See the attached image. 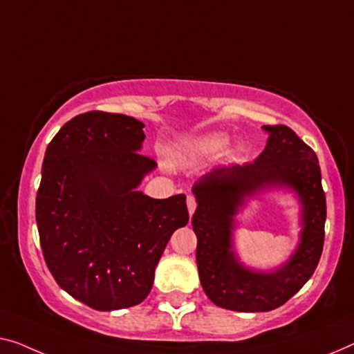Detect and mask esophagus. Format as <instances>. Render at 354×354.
Wrapping results in <instances>:
<instances>
[{
	"label": "esophagus",
	"mask_w": 354,
	"mask_h": 354,
	"mask_svg": "<svg viewBox=\"0 0 354 354\" xmlns=\"http://www.w3.org/2000/svg\"><path fill=\"white\" fill-rule=\"evenodd\" d=\"M187 209H189V214H194V211H195V208H197V202H195V197L194 195H187Z\"/></svg>",
	"instance_id": "esophagus-1"
}]
</instances>
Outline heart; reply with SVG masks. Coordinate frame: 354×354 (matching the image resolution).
Returning <instances> with one entry per match:
<instances>
[{
  "label": "heart",
  "instance_id": "b5f03b06",
  "mask_svg": "<svg viewBox=\"0 0 354 354\" xmlns=\"http://www.w3.org/2000/svg\"><path fill=\"white\" fill-rule=\"evenodd\" d=\"M229 143V136L225 133H208L192 141V149L200 156H214L224 149Z\"/></svg>",
  "mask_w": 354,
  "mask_h": 354
}]
</instances>
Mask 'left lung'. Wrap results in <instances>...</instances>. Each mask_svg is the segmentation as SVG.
<instances>
[{
	"label": "left lung",
	"instance_id": "left-lung-1",
	"mask_svg": "<svg viewBox=\"0 0 354 354\" xmlns=\"http://www.w3.org/2000/svg\"><path fill=\"white\" fill-rule=\"evenodd\" d=\"M262 129L268 140L254 162L214 167L192 187L200 283L214 305L243 313L270 312L286 304L313 275L324 245L326 195L318 157L289 127ZM283 187L297 193L303 205L299 245L283 266L254 271L243 266L233 251L234 214L248 198Z\"/></svg>",
	"mask_w": 354,
	"mask_h": 354
}]
</instances>
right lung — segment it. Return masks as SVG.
<instances>
[{"instance_id":"right-lung-1","label":"right lung","mask_w":354,"mask_h":354,"mask_svg":"<svg viewBox=\"0 0 354 354\" xmlns=\"http://www.w3.org/2000/svg\"><path fill=\"white\" fill-rule=\"evenodd\" d=\"M145 124L88 111L46 149L36 195L44 261L62 289L100 312L138 305L173 232L189 221L186 195L151 198L138 187L157 167L141 156Z\"/></svg>"}]
</instances>
